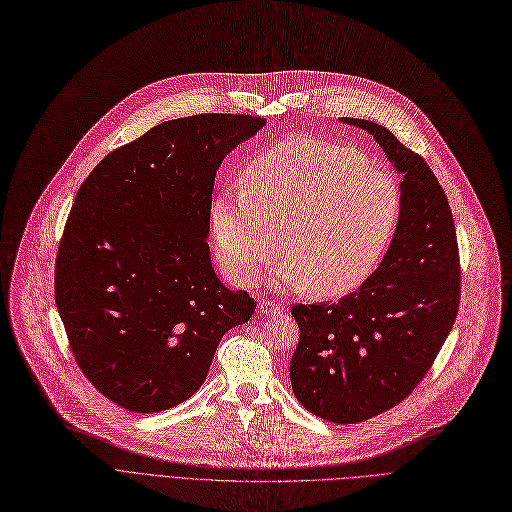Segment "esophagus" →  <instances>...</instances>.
Returning a JSON list of instances; mask_svg holds the SVG:
<instances>
[{"label": "esophagus", "instance_id": "34e87169", "mask_svg": "<svg viewBox=\"0 0 512 512\" xmlns=\"http://www.w3.org/2000/svg\"><path fill=\"white\" fill-rule=\"evenodd\" d=\"M258 310H260L264 316H273V314L283 312V306H279V304L273 302V300H260V302H258Z\"/></svg>", "mask_w": 512, "mask_h": 512}]
</instances>
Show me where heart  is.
Instances as JSON below:
<instances>
[{"instance_id":"b5f03b06","label":"heart","mask_w":512,"mask_h":512,"mask_svg":"<svg viewBox=\"0 0 512 512\" xmlns=\"http://www.w3.org/2000/svg\"><path fill=\"white\" fill-rule=\"evenodd\" d=\"M243 181L246 189L218 193L212 206L216 256L243 287L260 279L281 237L279 289L348 294L375 273L400 229L398 179L350 145L281 141L248 160Z\"/></svg>"}]
</instances>
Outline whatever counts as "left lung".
<instances>
[{"label":"left lung","mask_w":512,"mask_h":512,"mask_svg":"<svg viewBox=\"0 0 512 512\" xmlns=\"http://www.w3.org/2000/svg\"><path fill=\"white\" fill-rule=\"evenodd\" d=\"M342 120L369 131L404 175L400 229L377 271L339 302L291 306V389L312 415L346 425L394 408L423 381L456 321L460 258L448 198L423 156L371 120Z\"/></svg>","instance_id":"8db88e82"}]
</instances>
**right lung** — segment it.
I'll return each instance as SVG.
<instances>
[{
    "label": "right lung",
    "instance_id": "add662e5",
    "mask_svg": "<svg viewBox=\"0 0 512 512\" xmlns=\"http://www.w3.org/2000/svg\"><path fill=\"white\" fill-rule=\"evenodd\" d=\"M266 120L196 114L120 145L83 181L56 256V306L79 369L131 412L173 408L204 383L248 291L214 275L216 170Z\"/></svg>",
    "mask_w": 512,
    "mask_h": 512
}]
</instances>
